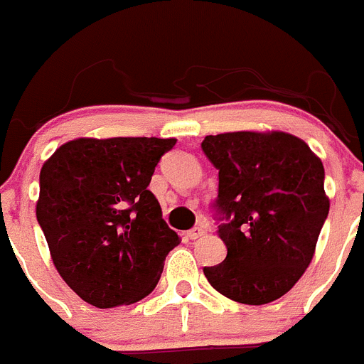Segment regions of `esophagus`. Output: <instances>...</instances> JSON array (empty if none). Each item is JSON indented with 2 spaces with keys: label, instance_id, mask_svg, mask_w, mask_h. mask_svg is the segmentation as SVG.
I'll list each match as a JSON object with an SVG mask.
<instances>
[{
  "label": "esophagus",
  "instance_id": "obj_1",
  "mask_svg": "<svg viewBox=\"0 0 364 364\" xmlns=\"http://www.w3.org/2000/svg\"><path fill=\"white\" fill-rule=\"evenodd\" d=\"M204 233H205L204 228H193V230H189L188 233H186V237L191 240H195V239H198V237H202Z\"/></svg>",
  "mask_w": 364,
  "mask_h": 364
}]
</instances>
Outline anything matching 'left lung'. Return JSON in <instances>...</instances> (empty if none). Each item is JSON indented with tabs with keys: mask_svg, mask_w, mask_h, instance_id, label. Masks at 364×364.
Here are the masks:
<instances>
[{
	"mask_svg": "<svg viewBox=\"0 0 364 364\" xmlns=\"http://www.w3.org/2000/svg\"><path fill=\"white\" fill-rule=\"evenodd\" d=\"M202 151L218 169L213 208L228 247L220 264L205 266V279L242 304L282 297L310 266L328 217L323 162L282 131L210 134Z\"/></svg>",
	"mask_w": 364,
	"mask_h": 364,
	"instance_id": "obj_1",
	"label": "left lung"
}]
</instances>
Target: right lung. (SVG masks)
<instances>
[{"label":"right lung","mask_w":364,"mask_h":364,"mask_svg":"<svg viewBox=\"0 0 364 364\" xmlns=\"http://www.w3.org/2000/svg\"><path fill=\"white\" fill-rule=\"evenodd\" d=\"M175 138H76L40 171L38 224L58 273L96 308L133 304L159 284L176 231L147 189Z\"/></svg>","instance_id":"right-lung-1"}]
</instances>
